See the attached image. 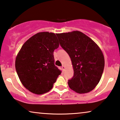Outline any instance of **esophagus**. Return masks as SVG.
Here are the masks:
<instances>
[{
    "label": "esophagus",
    "mask_w": 120,
    "mask_h": 120,
    "mask_svg": "<svg viewBox=\"0 0 120 120\" xmlns=\"http://www.w3.org/2000/svg\"><path fill=\"white\" fill-rule=\"evenodd\" d=\"M62 69L63 71L65 70V68H66V67H65L64 66H62Z\"/></svg>",
    "instance_id": "esophagus-1"
}]
</instances>
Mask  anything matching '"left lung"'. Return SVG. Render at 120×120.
I'll return each instance as SVG.
<instances>
[{"mask_svg":"<svg viewBox=\"0 0 120 120\" xmlns=\"http://www.w3.org/2000/svg\"><path fill=\"white\" fill-rule=\"evenodd\" d=\"M60 45L71 60L74 75L69 88L78 94L92 91L98 85L105 67V58L98 45L79 31L56 34Z\"/></svg>","mask_w":120,"mask_h":120,"instance_id":"obj_1","label":"left lung"}]
</instances>
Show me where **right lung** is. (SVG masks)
I'll return each instance as SVG.
<instances>
[{
	"label": "right lung",
	"mask_w": 120,
	"mask_h": 120,
	"mask_svg": "<svg viewBox=\"0 0 120 120\" xmlns=\"http://www.w3.org/2000/svg\"><path fill=\"white\" fill-rule=\"evenodd\" d=\"M59 44L55 33L39 32L22 45L15 58L16 71L25 88L42 94L53 88L62 71L54 65L53 52Z\"/></svg>",
	"instance_id": "obj_1"
}]
</instances>
